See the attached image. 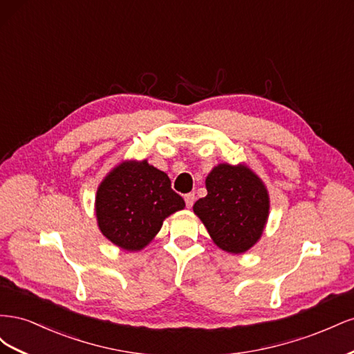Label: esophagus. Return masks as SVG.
I'll list each match as a JSON object with an SVG mask.
<instances>
[{
  "label": "esophagus",
  "instance_id": "34e87169",
  "mask_svg": "<svg viewBox=\"0 0 354 354\" xmlns=\"http://www.w3.org/2000/svg\"><path fill=\"white\" fill-rule=\"evenodd\" d=\"M185 202H186L187 208H192V205H194V202H195V194L185 195Z\"/></svg>",
  "mask_w": 354,
  "mask_h": 354
}]
</instances>
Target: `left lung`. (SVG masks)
<instances>
[{"label":"left lung","instance_id":"left-lung-1","mask_svg":"<svg viewBox=\"0 0 354 354\" xmlns=\"http://www.w3.org/2000/svg\"><path fill=\"white\" fill-rule=\"evenodd\" d=\"M208 195L194 205L212 241L221 250L241 254L260 239L269 216L263 181L242 165L220 164L207 177Z\"/></svg>","mask_w":354,"mask_h":354}]
</instances>
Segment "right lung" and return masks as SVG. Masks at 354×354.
<instances>
[{
  "label": "right lung",
  "mask_w": 354,
  "mask_h": 354,
  "mask_svg": "<svg viewBox=\"0 0 354 354\" xmlns=\"http://www.w3.org/2000/svg\"><path fill=\"white\" fill-rule=\"evenodd\" d=\"M185 208L162 171L142 162H124L106 177L95 196L102 233L127 251L142 250L169 214Z\"/></svg>",
  "instance_id": "1"
}]
</instances>
